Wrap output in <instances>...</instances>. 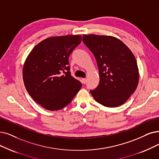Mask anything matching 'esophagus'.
Segmentation results:
<instances>
[{
	"mask_svg": "<svg viewBox=\"0 0 159 159\" xmlns=\"http://www.w3.org/2000/svg\"><path fill=\"white\" fill-rule=\"evenodd\" d=\"M82 83L85 84L87 83V79L86 78H82Z\"/></svg>",
	"mask_w": 159,
	"mask_h": 159,
	"instance_id": "34e87169",
	"label": "esophagus"
}]
</instances>
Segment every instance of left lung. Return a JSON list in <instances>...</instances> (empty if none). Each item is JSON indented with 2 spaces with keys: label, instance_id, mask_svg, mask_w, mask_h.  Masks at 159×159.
Instances as JSON below:
<instances>
[{
  "label": "left lung",
  "instance_id": "8db88e82",
  "mask_svg": "<svg viewBox=\"0 0 159 159\" xmlns=\"http://www.w3.org/2000/svg\"><path fill=\"white\" fill-rule=\"evenodd\" d=\"M83 42L97 60L100 83L90 91L97 102L106 107L123 104L134 93L139 82L134 55L116 37L84 34Z\"/></svg>",
  "mask_w": 159,
  "mask_h": 159
}]
</instances>
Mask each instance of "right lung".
I'll return each instance as SVG.
<instances>
[{"instance_id":"1","label":"right lung","mask_w":159,"mask_h":159,"mask_svg":"<svg viewBox=\"0 0 159 159\" xmlns=\"http://www.w3.org/2000/svg\"><path fill=\"white\" fill-rule=\"evenodd\" d=\"M81 41L80 35L49 37L32 49L23 68L25 88L43 108L65 107L82 86L70 72L68 57Z\"/></svg>"}]
</instances>
